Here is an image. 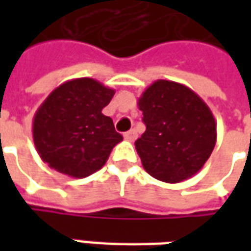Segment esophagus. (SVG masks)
I'll return each mask as SVG.
<instances>
[{"instance_id": "obj_1", "label": "esophagus", "mask_w": 251, "mask_h": 251, "mask_svg": "<svg viewBox=\"0 0 251 251\" xmlns=\"http://www.w3.org/2000/svg\"><path fill=\"white\" fill-rule=\"evenodd\" d=\"M125 140L126 141H134V140H136L137 138V133H136V130H129V131H126L125 133Z\"/></svg>"}]
</instances>
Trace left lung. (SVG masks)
Returning <instances> with one entry per match:
<instances>
[{
	"label": "left lung",
	"instance_id": "1",
	"mask_svg": "<svg viewBox=\"0 0 251 251\" xmlns=\"http://www.w3.org/2000/svg\"><path fill=\"white\" fill-rule=\"evenodd\" d=\"M147 130L136 141L144 169L180 183L203 168L216 144V122L203 99L181 83L158 79L138 98Z\"/></svg>",
	"mask_w": 251,
	"mask_h": 251
}]
</instances>
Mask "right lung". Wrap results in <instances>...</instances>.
<instances>
[{
    "mask_svg": "<svg viewBox=\"0 0 251 251\" xmlns=\"http://www.w3.org/2000/svg\"><path fill=\"white\" fill-rule=\"evenodd\" d=\"M115 90L91 77L67 80L52 91L33 117L36 151L48 167L75 179L103 167L124 138L102 113Z\"/></svg>",
    "mask_w": 251,
    "mask_h": 251,
    "instance_id": "add662e5",
    "label": "right lung"
}]
</instances>
